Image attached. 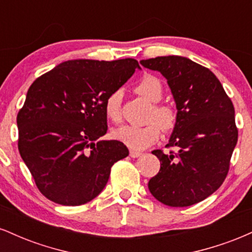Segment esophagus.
<instances>
[{"label": "esophagus", "mask_w": 252, "mask_h": 252, "mask_svg": "<svg viewBox=\"0 0 252 252\" xmlns=\"http://www.w3.org/2000/svg\"><path fill=\"white\" fill-rule=\"evenodd\" d=\"M129 155L131 156V158H138V156H141L142 154H141L140 152H135V150H130Z\"/></svg>", "instance_id": "1"}]
</instances>
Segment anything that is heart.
Returning a JSON list of instances; mask_svg holds the SVG:
<instances>
[{"label":"heart","mask_w":252,"mask_h":252,"mask_svg":"<svg viewBox=\"0 0 252 252\" xmlns=\"http://www.w3.org/2000/svg\"><path fill=\"white\" fill-rule=\"evenodd\" d=\"M136 92L152 103H158L162 98V84L153 76L144 77L136 85ZM122 91L115 90L104 102V111L112 122H120L122 118ZM149 124L143 126H122L112 131V137L126 144L132 150H143L160 138L161 128L164 131L174 129L176 115L174 110L162 104H155L150 114Z\"/></svg>","instance_id":"obj_1"}]
</instances>
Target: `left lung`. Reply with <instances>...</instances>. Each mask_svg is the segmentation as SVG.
<instances>
[{"mask_svg":"<svg viewBox=\"0 0 252 252\" xmlns=\"http://www.w3.org/2000/svg\"><path fill=\"white\" fill-rule=\"evenodd\" d=\"M140 63L166 78L178 110L166 146L176 152H153L161 167L148 189L164 205L190 206L215 193L226 178L238 140L235 108L218 78L189 58L158 57Z\"/></svg>","mask_w":252,"mask_h":252,"instance_id":"1","label":"left lung"}]
</instances>
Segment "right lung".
Here are the masks:
<instances>
[{"label": "right lung", "instance_id": "1", "mask_svg": "<svg viewBox=\"0 0 252 252\" xmlns=\"http://www.w3.org/2000/svg\"><path fill=\"white\" fill-rule=\"evenodd\" d=\"M137 60H68L31 85L17 114L19 152L37 189L57 204L79 206L102 192L112 164L129 150L102 140L106 97L118 90Z\"/></svg>", "mask_w": 252, "mask_h": 252}]
</instances>
